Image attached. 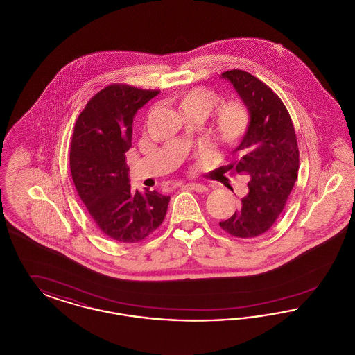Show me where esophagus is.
Wrapping results in <instances>:
<instances>
[{"mask_svg": "<svg viewBox=\"0 0 355 355\" xmlns=\"http://www.w3.org/2000/svg\"><path fill=\"white\" fill-rule=\"evenodd\" d=\"M186 187L190 189V190H194L197 193H203V191H207V186L202 185V184H197V182H189L186 184Z\"/></svg>", "mask_w": 355, "mask_h": 355, "instance_id": "34e87169", "label": "esophagus"}]
</instances>
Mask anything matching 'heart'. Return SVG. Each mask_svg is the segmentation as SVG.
I'll return each instance as SVG.
<instances>
[{
	"label": "heart",
	"instance_id": "obj_1",
	"mask_svg": "<svg viewBox=\"0 0 355 355\" xmlns=\"http://www.w3.org/2000/svg\"><path fill=\"white\" fill-rule=\"evenodd\" d=\"M220 97L207 89H193L178 97L177 107L181 114L198 113L205 119L220 103ZM249 126L248 110L236 102H229L220 106L211 126L213 137L225 145H233Z\"/></svg>",
	"mask_w": 355,
	"mask_h": 355
}]
</instances>
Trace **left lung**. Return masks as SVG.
I'll use <instances>...</instances> for the list:
<instances>
[{"label":"left lung","instance_id":"8db88e82","mask_svg":"<svg viewBox=\"0 0 355 355\" xmlns=\"http://www.w3.org/2000/svg\"><path fill=\"white\" fill-rule=\"evenodd\" d=\"M220 78L233 85L249 112V126L234 150L238 158L225 171L250 178L241 209L220 226L232 236L252 238L268 232L286 205L300 168L297 137L284 102L268 85L243 70L225 71Z\"/></svg>","mask_w":355,"mask_h":355}]
</instances>
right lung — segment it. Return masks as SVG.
<instances>
[{"mask_svg": "<svg viewBox=\"0 0 355 355\" xmlns=\"http://www.w3.org/2000/svg\"><path fill=\"white\" fill-rule=\"evenodd\" d=\"M158 90L109 85L86 103L70 145V171L80 198L105 234L133 243L148 236L166 216L169 196L146 189L133 191L126 157L137 112Z\"/></svg>", "mask_w": 355, "mask_h": 355, "instance_id": "obj_1", "label": "right lung"}]
</instances>
